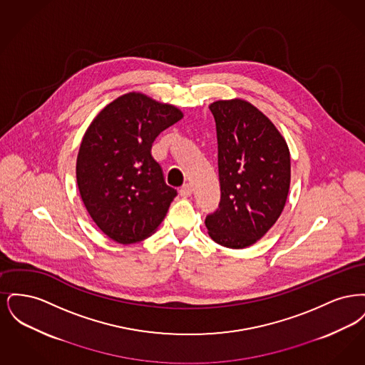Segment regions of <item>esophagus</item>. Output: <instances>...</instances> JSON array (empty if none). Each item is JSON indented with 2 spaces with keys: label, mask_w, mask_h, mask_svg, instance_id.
<instances>
[{
  "label": "esophagus",
  "mask_w": 365,
  "mask_h": 365,
  "mask_svg": "<svg viewBox=\"0 0 365 365\" xmlns=\"http://www.w3.org/2000/svg\"><path fill=\"white\" fill-rule=\"evenodd\" d=\"M191 192H192V187H191V185H183L182 187H180V190H179V194L183 197V198H186V197H190Z\"/></svg>",
  "instance_id": "obj_1"
}]
</instances>
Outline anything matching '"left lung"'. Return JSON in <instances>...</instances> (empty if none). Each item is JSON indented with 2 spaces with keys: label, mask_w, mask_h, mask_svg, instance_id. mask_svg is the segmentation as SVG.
Returning a JSON list of instances; mask_svg holds the SVG:
<instances>
[{
  "label": "left lung",
  "mask_w": 365,
  "mask_h": 365,
  "mask_svg": "<svg viewBox=\"0 0 365 365\" xmlns=\"http://www.w3.org/2000/svg\"><path fill=\"white\" fill-rule=\"evenodd\" d=\"M216 122L219 208L205 219L215 242L243 249L277 223L290 189L286 140L256 106L240 98L209 105Z\"/></svg>",
  "instance_id": "obj_1"
}]
</instances>
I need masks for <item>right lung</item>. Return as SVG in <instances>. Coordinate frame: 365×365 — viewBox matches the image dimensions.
<instances>
[{
	"instance_id": "right-lung-1",
	"label": "right lung",
	"mask_w": 365,
	"mask_h": 365,
	"mask_svg": "<svg viewBox=\"0 0 365 365\" xmlns=\"http://www.w3.org/2000/svg\"><path fill=\"white\" fill-rule=\"evenodd\" d=\"M183 113L140 93L116 98L97 115L82 139L76 182L88 215L116 242L150 237L176 197L150 149Z\"/></svg>"
}]
</instances>
